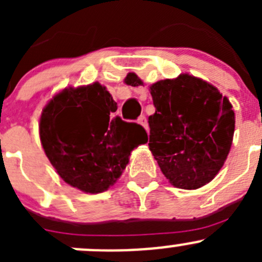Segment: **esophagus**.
Here are the masks:
<instances>
[{
  "label": "esophagus",
  "instance_id": "1",
  "mask_svg": "<svg viewBox=\"0 0 262 262\" xmlns=\"http://www.w3.org/2000/svg\"><path fill=\"white\" fill-rule=\"evenodd\" d=\"M138 123L141 124V125L143 126V128L146 129V130L148 132V121H147V118H146V116H144V115H141V116H139V118H138Z\"/></svg>",
  "mask_w": 262,
  "mask_h": 262
}]
</instances>
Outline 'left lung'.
I'll list each match as a JSON object with an SVG mask.
<instances>
[{
  "label": "left lung",
  "instance_id": "8db88e82",
  "mask_svg": "<svg viewBox=\"0 0 262 262\" xmlns=\"http://www.w3.org/2000/svg\"><path fill=\"white\" fill-rule=\"evenodd\" d=\"M126 84L143 86L130 72ZM156 113L148 118L149 146L165 178L175 187L195 190L215 178L231 149L232 104L209 82L182 73L149 86Z\"/></svg>",
  "mask_w": 262,
  "mask_h": 262
}]
</instances>
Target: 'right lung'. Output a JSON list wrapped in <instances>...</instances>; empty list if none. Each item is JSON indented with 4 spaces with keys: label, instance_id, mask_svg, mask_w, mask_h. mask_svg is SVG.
<instances>
[{
    "label": "right lung",
    "instance_id": "right-lung-1",
    "mask_svg": "<svg viewBox=\"0 0 262 262\" xmlns=\"http://www.w3.org/2000/svg\"><path fill=\"white\" fill-rule=\"evenodd\" d=\"M116 102L94 82L67 87L44 106L39 134L47 157L72 187L99 194L118 181L130 152L148 142L143 126L114 116Z\"/></svg>",
    "mask_w": 262,
    "mask_h": 262
}]
</instances>
